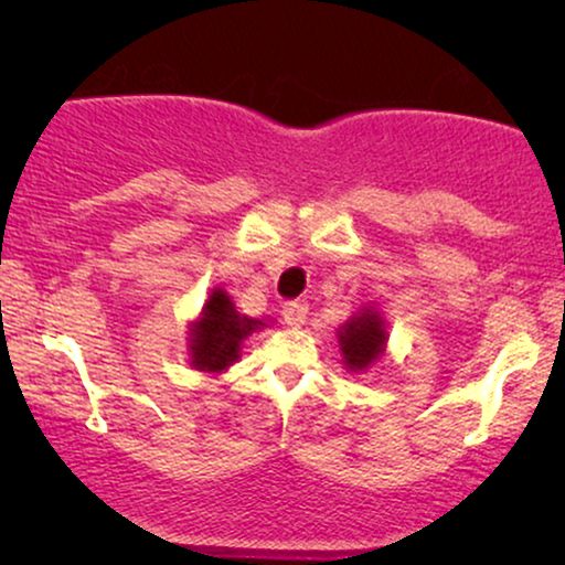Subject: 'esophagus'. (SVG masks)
Returning a JSON list of instances; mask_svg holds the SVG:
<instances>
[{
    "instance_id": "esophagus-1",
    "label": "esophagus",
    "mask_w": 565,
    "mask_h": 565,
    "mask_svg": "<svg viewBox=\"0 0 565 565\" xmlns=\"http://www.w3.org/2000/svg\"><path fill=\"white\" fill-rule=\"evenodd\" d=\"M306 316H308V303H303V300H290V303L282 306V319L292 329L303 327Z\"/></svg>"
}]
</instances>
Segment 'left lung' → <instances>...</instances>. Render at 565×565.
Instances as JSON below:
<instances>
[{"label": "left lung", "mask_w": 565, "mask_h": 565, "mask_svg": "<svg viewBox=\"0 0 565 565\" xmlns=\"http://www.w3.org/2000/svg\"><path fill=\"white\" fill-rule=\"evenodd\" d=\"M388 323L375 306H362L337 329L339 352L347 373L360 375L367 373L383 360L385 347H388Z\"/></svg>", "instance_id": "left-lung-1"}]
</instances>
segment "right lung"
<instances>
[{
    "instance_id": "1",
    "label": "right lung",
    "mask_w": 565,
    "mask_h": 565,
    "mask_svg": "<svg viewBox=\"0 0 565 565\" xmlns=\"http://www.w3.org/2000/svg\"><path fill=\"white\" fill-rule=\"evenodd\" d=\"M273 319H252L236 311L234 300L223 288L207 292L198 319L188 331L190 367L205 375H221L242 358V344L257 329H265Z\"/></svg>"
}]
</instances>
